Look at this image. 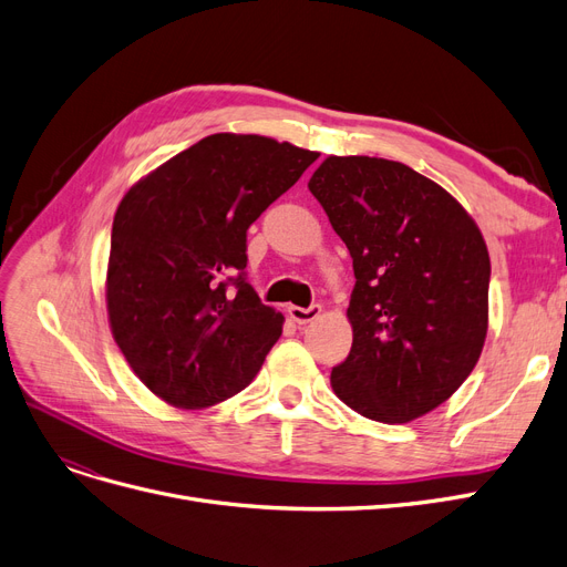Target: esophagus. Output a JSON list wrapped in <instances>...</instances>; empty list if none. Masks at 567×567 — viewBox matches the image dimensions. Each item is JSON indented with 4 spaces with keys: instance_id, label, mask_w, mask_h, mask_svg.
Wrapping results in <instances>:
<instances>
[{
    "instance_id": "obj_1",
    "label": "esophagus",
    "mask_w": 567,
    "mask_h": 567,
    "mask_svg": "<svg viewBox=\"0 0 567 567\" xmlns=\"http://www.w3.org/2000/svg\"><path fill=\"white\" fill-rule=\"evenodd\" d=\"M319 313H321V305H311V307H288V316L296 323H300V326H307V323H311V321H316L319 319Z\"/></svg>"
}]
</instances>
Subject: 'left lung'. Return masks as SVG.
I'll return each mask as SVG.
<instances>
[{
    "instance_id": "8db88e82",
    "label": "left lung",
    "mask_w": 567,
    "mask_h": 567,
    "mask_svg": "<svg viewBox=\"0 0 567 567\" xmlns=\"http://www.w3.org/2000/svg\"><path fill=\"white\" fill-rule=\"evenodd\" d=\"M353 258V344L337 398L381 423L435 410L474 370L491 260L477 225L435 181L395 161L330 155L309 178Z\"/></svg>"
}]
</instances>
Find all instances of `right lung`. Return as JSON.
Here are the masks:
<instances>
[{"label": "right lung", "instance_id": "add662e5", "mask_svg": "<svg viewBox=\"0 0 567 567\" xmlns=\"http://www.w3.org/2000/svg\"><path fill=\"white\" fill-rule=\"evenodd\" d=\"M316 157L258 134H209L123 197L111 228L109 321L157 398L212 406L262 368L284 316L246 281V230Z\"/></svg>", "mask_w": 567, "mask_h": 567}]
</instances>
